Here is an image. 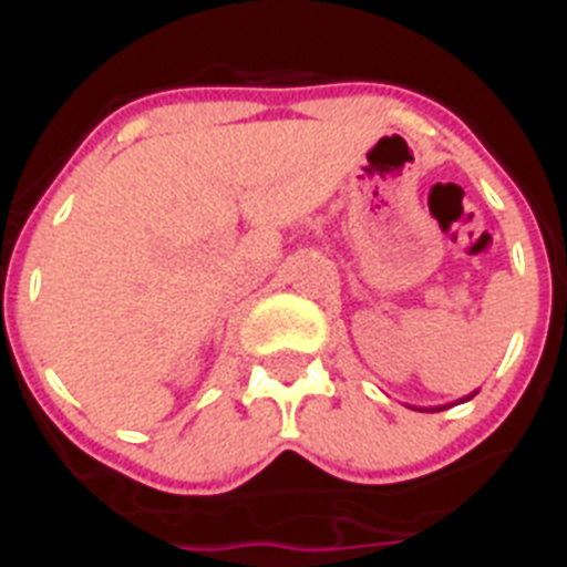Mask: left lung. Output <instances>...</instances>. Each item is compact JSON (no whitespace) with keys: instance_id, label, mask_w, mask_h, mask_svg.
Masks as SVG:
<instances>
[{"instance_id":"left-lung-1","label":"left lung","mask_w":567,"mask_h":567,"mask_svg":"<svg viewBox=\"0 0 567 567\" xmlns=\"http://www.w3.org/2000/svg\"><path fill=\"white\" fill-rule=\"evenodd\" d=\"M470 398H473V394H470Z\"/></svg>"}]
</instances>
